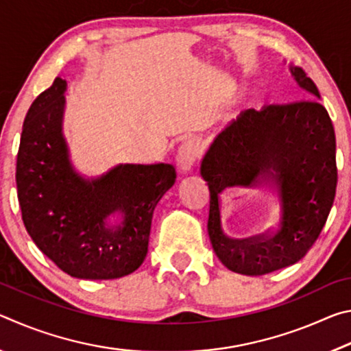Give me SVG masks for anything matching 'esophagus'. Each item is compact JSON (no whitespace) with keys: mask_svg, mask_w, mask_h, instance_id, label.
Returning <instances> with one entry per match:
<instances>
[{"mask_svg":"<svg viewBox=\"0 0 351 351\" xmlns=\"http://www.w3.org/2000/svg\"><path fill=\"white\" fill-rule=\"evenodd\" d=\"M199 145L195 141H187L178 148L176 153V169L180 173H190L193 169L195 162L199 159Z\"/></svg>","mask_w":351,"mask_h":351,"instance_id":"1","label":"esophagus"}]
</instances>
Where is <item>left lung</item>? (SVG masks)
<instances>
[{"label":"left lung","instance_id":"8db88e82","mask_svg":"<svg viewBox=\"0 0 351 351\" xmlns=\"http://www.w3.org/2000/svg\"><path fill=\"white\" fill-rule=\"evenodd\" d=\"M289 73L318 99L241 111L201 161L210 192L207 232L219 261L237 274L263 276L297 263L317 240L335 201V128L314 82L302 68L289 66ZM237 185L273 190L278 221L271 233L243 241L223 234L219 193Z\"/></svg>","mask_w":351,"mask_h":351}]
</instances>
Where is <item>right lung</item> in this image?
Returning <instances> with one entry per match:
<instances>
[{
  "label": "right lung",
  "mask_w": 351,
  "mask_h": 351,
  "mask_svg": "<svg viewBox=\"0 0 351 351\" xmlns=\"http://www.w3.org/2000/svg\"><path fill=\"white\" fill-rule=\"evenodd\" d=\"M68 83L57 77L29 108L16 156L23 223L68 276L111 280L144 263L154 207L173 186L170 164H119L80 175L63 134Z\"/></svg>",
  "instance_id": "obj_1"
}]
</instances>
